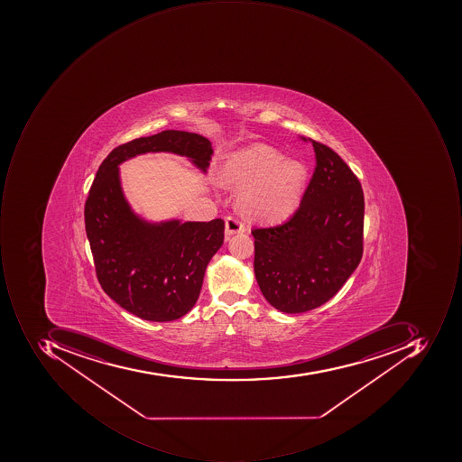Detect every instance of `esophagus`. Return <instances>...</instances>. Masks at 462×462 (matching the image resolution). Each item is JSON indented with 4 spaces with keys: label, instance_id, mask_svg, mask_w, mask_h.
<instances>
[{
    "label": "esophagus",
    "instance_id": "obj_1",
    "mask_svg": "<svg viewBox=\"0 0 462 462\" xmlns=\"http://www.w3.org/2000/svg\"><path fill=\"white\" fill-rule=\"evenodd\" d=\"M225 226H226V236L236 235V233H243L245 230V224H243L242 220L237 219L235 217H227L226 222H225Z\"/></svg>",
    "mask_w": 462,
    "mask_h": 462
}]
</instances>
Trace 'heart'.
<instances>
[{"mask_svg": "<svg viewBox=\"0 0 462 462\" xmlns=\"http://www.w3.org/2000/svg\"><path fill=\"white\" fill-rule=\"evenodd\" d=\"M308 171L296 160L266 144H254L236 151L225 161L222 180L242 189L238 206L256 220L276 222L292 214L307 184Z\"/></svg>", "mask_w": 462, "mask_h": 462, "instance_id": "heart-1", "label": "heart"}]
</instances>
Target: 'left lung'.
<instances>
[{"mask_svg":"<svg viewBox=\"0 0 462 462\" xmlns=\"http://www.w3.org/2000/svg\"><path fill=\"white\" fill-rule=\"evenodd\" d=\"M310 142L317 166L299 209L278 226L251 232L258 286L266 301L286 314L329 301L356 271L364 250L361 183L332 148Z\"/></svg>","mask_w":462,"mask_h":462,"instance_id":"obj_1","label":"left lung"}]
</instances>
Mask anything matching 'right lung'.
Returning <instances> with one entry per match:
<instances>
[{"mask_svg": "<svg viewBox=\"0 0 462 462\" xmlns=\"http://www.w3.org/2000/svg\"><path fill=\"white\" fill-rule=\"evenodd\" d=\"M145 152L188 157L206 173L214 150L206 137L181 130H163L114 148L86 199V233L104 291L142 319L171 322L199 300L207 265L224 245L225 222L154 224L134 214L122 190L119 165Z\"/></svg>", "mask_w": 462, "mask_h": 462, "instance_id": "right-lung-1", "label": "right lung"}]
</instances>
